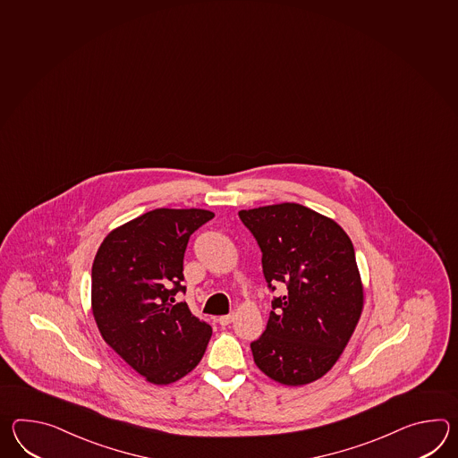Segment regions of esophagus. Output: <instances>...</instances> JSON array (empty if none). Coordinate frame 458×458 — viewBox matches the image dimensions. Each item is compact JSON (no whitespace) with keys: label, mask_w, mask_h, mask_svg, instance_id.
Returning a JSON list of instances; mask_svg holds the SVG:
<instances>
[{"label":"esophagus","mask_w":458,"mask_h":458,"mask_svg":"<svg viewBox=\"0 0 458 458\" xmlns=\"http://www.w3.org/2000/svg\"><path fill=\"white\" fill-rule=\"evenodd\" d=\"M233 322V314H228V316H222L218 318V324L222 327L230 326Z\"/></svg>","instance_id":"34e87169"}]
</instances>
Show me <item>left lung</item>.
Returning <instances> with one entry per match:
<instances>
[{
    "instance_id": "obj_1",
    "label": "left lung",
    "mask_w": 458,
    "mask_h": 458,
    "mask_svg": "<svg viewBox=\"0 0 458 458\" xmlns=\"http://www.w3.org/2000/svg\"><path fill=\"white\" fill-rule=\"evenodd\" d=\"M240 220L263 253L273 310L251 342L256 366L281 385L324 377L342 355L363 309L355 248L340 225L299 204L242 210Z\"/></svg>"
}]
</instances>
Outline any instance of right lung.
Listing matches in <instances>:
<instances>
[{
  "label": "right lung",
  "mask_w": 458,
  "mask_h": 458,
  "mask_svg": "<svg viewBox=\"0 0 458 458\" xmlns=\"http://www.w3.org/2000/svg\"><path fill=\"white\" fill-rule=\"evenodd\" d=\"M214 218L200 208H156L113 230L92 266V310L103 340L153 385H169L202 360L212 327L175 295L185 293L191 234Z\"/></svg>",
  "instance_id": "obj_1"
}]
</instances>
